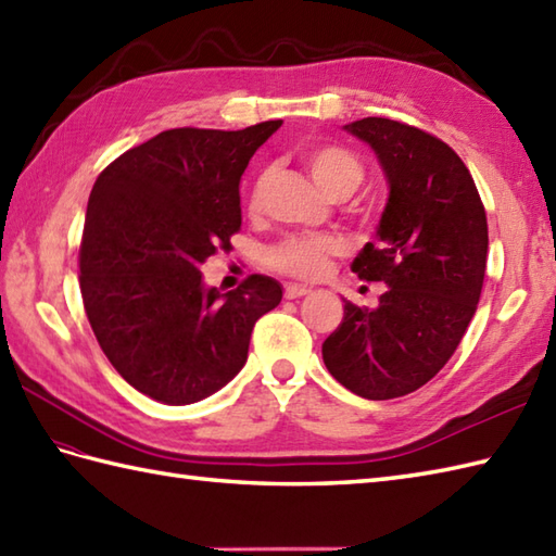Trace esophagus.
Instances as JSON below:
<instances>
[{
  "mask_svg": "<svg viewBox=\"0 0 556 556\" xmlns=\"http://www.w3.org/2000/svg\"><path fill=\"white\" fill-rule=\"evenodd\" d=\"M305 293H311V289L303 287V285H287V287H285V296H287L289 301L301 299V296H305Z\"/></svg>",
  "mask_w": 556,
  "mask_h": 556,
  "instance_id": "obj_1",
  "label": "esophagus"
}]
</instances>
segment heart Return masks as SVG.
I'll list each match as a JSON object with an SVG mask.
<instances>
[{
  "label": "heart",
  "mask_w": 556,
  "mask_h": 556,
  "mask_svg": "<svg viewBox=\"0 0 556 556\" xmlns=\"http://www.w3.org/2000/svg\"><path fill=\"white\" fill-rule=\"evenodd\" d=\"M305 167H308L313 181L317 188L327 195L337 186H358L363 169L358 160L337 146H320L313 148L305 155ZM269 186V172H260L251 191H248V210L257 212L265 203V193ZM346 251V243L332 233H317V236H289L277 245L267 251V263L285 275L301 277V279H315L323 277L329 269L332 257Z\"/></svg>",
  "instance_id": "obj_1"
}]
</instances>
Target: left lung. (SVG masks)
Returning a JSON list of instances; mask_svg holds the SVG:
<instances>
[{
  "instance_id": "obj_1",
  "label": "left lung",
  "mask_w": 556,
  "mask_h": 556,
  "mask_svg": "<svg viewBox=\"0 0 556 556\" xmlns=\"http://www.w3.org/2000/svg\"><path fill=\"white\" fill-rule=\"evenodd\" d=\"M344 131L370 146L389 188L377 241L351 269L387 291L375 308L344 299L323 361L353 394L384 401L430 382L464 339L485 279L488 217L473 176L440 138L382 116Z\"/></svg>"
}]
</instances>
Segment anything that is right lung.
Wrapping results in <instances>:
<instances>
[{"mask_svg":"<svg viewBox=\"0 0 556 556\" xmlns=\"http://www.w3.org/2000/svg\"><path fill=\"white\" fill-rule=\"evenodd\" d=\"M279 126L172 128L126 150L92 186L83 305L116 372L160 404H195L229 384L255 323L281 301L271 277L219 293L200 271L241 229V176Z\"/></svg>","mask_w":556,"mask_h":556,"instance_id":"1","label":"right lung"}]
</instances>
